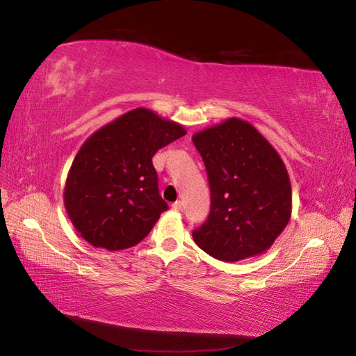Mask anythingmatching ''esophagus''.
Instances as JSON below:
<instances>
[{
	"instance_id": "1",
	"label": "esophagus",
	"mask_w": 356,
	"mask_h": 356,
	"mask_svg": "<svg viewBox=\"0 0 356 356\" xmlns=\"http://www.w3.org/2000/svg\"><path fill=\"white\" fill-rule=\"evenodd\" d=\"M172 208H174L175 211H182V209H184V202H182V200H177L175 204L172 205Z\"/></svg>"
}]
</instances>
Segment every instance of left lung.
Instances as JSON below:
<instances>
[{
	"label": "left lung",
	"mask_w": 356,
	"mask_h": 356,
	"mask_svg": "<svg viewBox=\"0 0 356 356\" xmlns=\"http://www.w3.org/2000/svg\"><path fill=\"white\" fill-rule=\"evenodd\" d=\"M211 190L207 222L193 232L205 253L238 262L266 253L292 216L284 161L248 121L227 118L195 133Z\"/></svg>",
	"instance_id": "left-lung-1"
}]
</instances>
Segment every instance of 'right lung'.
<instances>
[{"label": "right lung", "mask_w": 356, "mask_h": 356, "mask_svg": "<svg viewBox=\"0 0 356 356\" xmlns=\"http://www.w3.org/2000/svg\"><path fill=\"white\" fill-rule=\"evenodd\" d=\"M181 124L136 108L100 127L76 154L64 207L78 234L109 252L139 244L168 209L152 156L184 136Z\"/></svg>", "instance_id": "right-lung-1"}]
</instances>
